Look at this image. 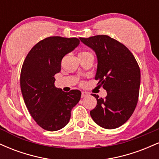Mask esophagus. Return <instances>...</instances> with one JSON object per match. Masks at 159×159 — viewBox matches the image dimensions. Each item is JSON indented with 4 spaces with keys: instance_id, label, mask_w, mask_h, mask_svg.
<instances>
[{
    "instance_id": "34e87169",
    "label": "esophagus",
    "mask_w": 159,
    "mask_h": 159,
    "mask_svg": "<svg viewBox=\"0 0 159 159\" xmlns=\"http://www.w3.org/2000/svg\"><path fill=\"white\" fill-rule=\"evenodd\" d=\"M88 93H85V92H82L81 93V98H84V97H85V96H88Z\"/></svg>"
}]
</instances>
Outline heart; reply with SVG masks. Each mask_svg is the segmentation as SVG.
Instances as JSON below:
<instances>
[{"label": "heart", "mask_w": 159, "mask_h": 159, "mask_svg": "<svg viewBox=\"0 0 159 159\" xmlns=\"http://www.w3.org/2000/svg\"><path fill=\"white\" fill-rule=\"evenodd\" d=\"M89 54H91V53L89 52H81L79 53V55H78V56H79L80 59H81V58L84 57L89 55Z\"/></svg>", "instance_id": "heart-1"}]
</instances>
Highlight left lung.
<instances>
[{"label":"left lung","mask_w":159,"mask_h":159,"mask_svg":"<svg viewBox=\"0 0 159 159\" xmlns=\"http://www.w3.org/2000/svg\"><path fill=\"white\" fill-rule=\"evenodd\" d=\"M96 52L98 59L95 79L107 91L105 98H98L90 116L99 126L113 129L130 118L139 96L140 70L134 55L126 46L107 35L80 38Z\"/></svg>","instance_id":"obj_1"}]
</instances>
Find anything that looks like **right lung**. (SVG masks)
<instances>
[{
	"label": "right lung",
	"instance_id": "add662e5",
	"mask_svg": "<svg viewBox=\"0 0 159 159\" xmlns=\"http://www.w3.org/2000/svg\"><path fill=\"white\" fill-rule=\"evenodd\" d=\"M79 43L75 37H47L36 43L24 61L20 75L24 101L36 123L45 130L54 132L67 125L71 110L81 98V91L65 93L54 85L62 59Z\"/></svg>",
	"mask_w": 159,
	"mask_h": 159
}]
</instances>
